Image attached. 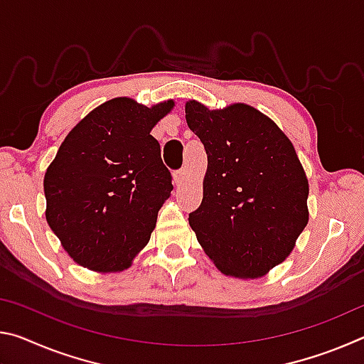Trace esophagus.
<instances>
[{
  "mask_svg": "<svg viewBox=\"0 0 364 364\" xmlns=\"http://www.w3.org/2000/svg\"><path fill=\"white\" fill-rule=\"evenodd\" d=\"M184 176H186V170L180 168V170H176L175 173H173V180H175L176 184H181L184 181Z\"/></svg>",
  "mask_w": 364,
  "mask_h": 364,
  "instance_id": "obj_1",
  "label": "esophagus"
}]
</instances>
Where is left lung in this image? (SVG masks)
<instances>
[{
  "label": "left lung",
  "mask_w": 364,
  "mask_h": 364,
  "mask_svg": "<svg viewBox=\"0 0 364 364\" xmlns=\"http://www.w3.org/2000/svg\"><path fill=\"white\" fill-rule=\"evenodd\" d=\"M204 144V197L189 225L221 273L260 278L286 260L308 223V180L291 141L247 104L186 102Z\"/></svg>",
  "instance_id": "1"
}]
</instances>
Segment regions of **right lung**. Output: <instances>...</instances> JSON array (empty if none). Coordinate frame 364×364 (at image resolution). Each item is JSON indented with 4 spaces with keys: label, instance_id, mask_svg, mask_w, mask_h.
<instances>
[{
    "label": "right lung",
    "instance_id": "add662e5",
    "mask_svg": "<svg viewBox=\"0 0 364 364\" xmlns=\"http://www.w3.org/2000/svg\"><path fill=\"white\" fill-rule=\"evenodd\" d=\"M173 101L146 107L115 97L77 123L45 175L46 220L73 260L122 271L149 241L171 173L152 136Z\"/></svg>",
    "mask_w": 364,
    "mask_h": 364
}]
</instances>
